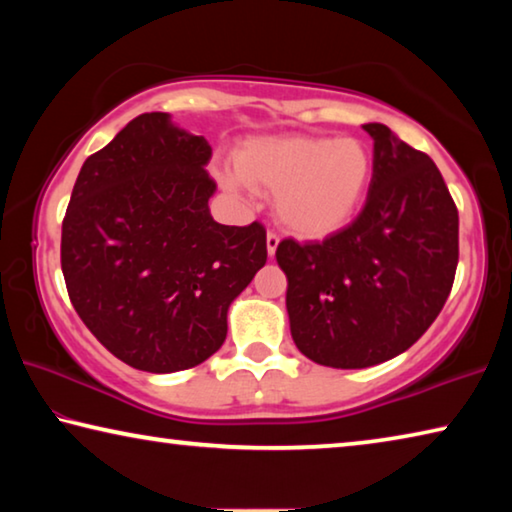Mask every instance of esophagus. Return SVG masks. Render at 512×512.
Returning <instances> with one entry per match:
<instances>
[{
  "instance_id": "esophagus-1",
  "label": "esophagus",
  "mask_w": 512,
  "mask_h": 512,
  "mask_svg": "<svg viewBox=\"0 0 512 512\" xmlns=\"http://www.w3.org/2000/svg\"><path fill=\"white\" fill-rule=\"evenodd\" d=\"M277 246H280V237H277L275 232H268V235H266V250H268V255L273 257Z\"/></svg>"
}]
</instances>
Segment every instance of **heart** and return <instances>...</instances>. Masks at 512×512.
I'll list each match as a JSON object with an SVG mask.
<instances>
[{"label": "heart", "instance_id": "b5f03b06", "mask_svg": "<svg viewBox=\"0 0 512 512\" xmlns=\"http://www.w3.org/2000/svg\"><path fill=\"white\" fill-rule=\"evenodd\" d=\"M235 167L237 173L221 176L225 187L275 194L277 221L293 235L320 239L357 214L372 160L366 146L350 137L275 135L246 142L235 155Z\"/></svg>", "mask_w": 512, "mask_h": 512}]
</instances>
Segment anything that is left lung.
Masks as SVG:
<instances>
[{
	"instance_id": "left-lung-1",
	"label": "left lung",
	"mask_w": 512,
	"mask_h": 512,
	"mask_svg": "<svg viewBox=\"0 0 512 512\" xmlns=\"http://www.w3.org/2000/svg\"><path fill=\"white\" fill-rule=\"evenodd\" d=\"M363 131L375 151L357 219L275 250L298 350L343 370L409 350L445 307L458 264V210L436 164L384 124Z\"/></svg>"
}]
</instances>
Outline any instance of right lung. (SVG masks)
<instances>
[{"mask_svg":"<svg viewBox=\"0 0 512 512\" xmlns=\"http://www.w3.org/2000/svg\"><path fill=\"white\" fill-rule=\"evenodd\" d=\"M205 137L144 112L83 162L60 266L85 327L144 372L194 368L221 348L228 307L266 264L262 223L221 225Z\"/></svg>","mask_w":512,"mask_h":512,"instance_id":"right-lung-1","label":"right lung"}]
</instances>
